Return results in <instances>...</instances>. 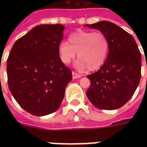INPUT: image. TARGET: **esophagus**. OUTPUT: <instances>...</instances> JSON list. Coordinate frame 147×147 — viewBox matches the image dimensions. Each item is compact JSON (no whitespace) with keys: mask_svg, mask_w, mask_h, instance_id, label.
Segmentation results:
<instances>
[{"mask_svg":"<svg viewBox=\"0 0 147 147\" xmlns=\"http://www.w3.org/2000/svg\"><path fill=\"white\" fill-rule=\"evenodd\" d=\"M82 76L81 75H80V74H77L76 73V72H74V71H72V78L73 79H77V78H80V77Z\"/></svg>","mask_w":147,"mask_h":147,"instance_id":"1","label":"esophagus"}]
</instances>
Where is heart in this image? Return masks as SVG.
Returning a JSON list of instances; mask_svg holds the SVG:
<instances>
[{
  "label": "heart",
  "mask_w": 147,
  "mask_h": 147,
  "mask_svg": "<svg viewBox=\"0 0 147 147\" xmlns=\"http://www.w3.org/2000/svg\"><path fill=\"white\" fill-rule=\"evenodd\" d=\"M68 42H61L59 56L62 63L68 64L78 53L80 58L76 66L80 69L88 67L96 70L104 64L109 51V42L105 34L91 30H78L68 36Z\"/></svg>",
  "instance_id": "heart-1"
}]
</instances>
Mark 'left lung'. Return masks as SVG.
Instances as JSON below:
<instances>
[{
  "label": "left lung",
  "instance_id": "8db88e82",
  "mask_svg": "<svg viewBox=\"0 0 147 147\" xmlns=\"http://www.w3.org/2000/svg\"><path fill=\"white\" fill-rule=\"evenodd\" d=\"M86 27L99 30L107 36L109 51L98 71L88 75L90 86L86 96L95 107L112 110L129 101L141 79V53L135 39L121 27L109 21Z\"/></svg>",
  "mask_w": 147,
  "mask_h": 147
}]
</instances>
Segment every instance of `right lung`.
Segmentation results:
<instances>
[{"label": "right lung", "instance_id": "add662e5", "mask_svg": "<svg viewBox=\"0 0 147 147\" xmlns=\"http://www.w3.org/2000/svg\"><path fill=\"white\" fill-rule=\"evenodd\" d=\"M64 28L61 24L36 26L15 42L7 60L9 90L18 104L34 116L54 113L72 79L58 51Z\"/></svg>", "mask_w": 147, "mask_h": 147}]
</instances>
